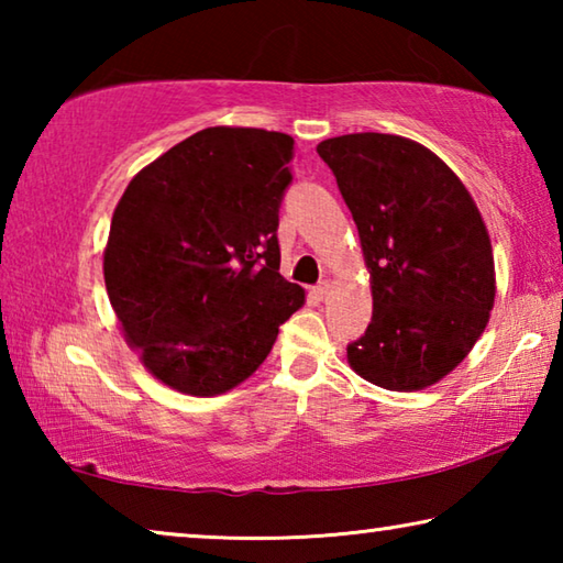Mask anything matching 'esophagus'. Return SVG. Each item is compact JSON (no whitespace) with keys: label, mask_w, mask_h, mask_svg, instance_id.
<instances>
[{"label":"esophagus","mask_w":563,"mask_h":563,"mask_svg":"<svg viewBox=\"0 0 563 563\" xmlns=\"http://www.w3.org/2000/svg\"><path fill=\"white\" fill-rule=\"evenodd\" d=\"M330 288H332L330 280H322V283L318 285V288H316V295H318L320 300H322V298H328V295H330Z\"/></svg>","instance_id":"1"}]
</instances>
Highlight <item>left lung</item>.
Wrapping results in <instances>:
<instances>
[{
    "label": "left lung",
    "mask_w": 563,
    "mask_h": 563,
    "mask_svg": "<svg viewBox=\"0 0 563 563\" xmlns=\"http://www.w3.org/2000/svg\"><path fill=\"white\" fill-rule=\"evenodd\" d=\"M357 225L373 320L347 345L355 373L393 393L450 375L482 338L497 295L489 231L454 170L393 133L320 141Z\"/></svg>",
    "instance_id": "1"
}]
</instances>
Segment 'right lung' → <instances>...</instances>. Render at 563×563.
Masks as SVG:
<instances>
[{
  "label": "right lung",
  "instance_id": "1",
  "mask_svg": "<svg viewBox=\"0 0 563 563\" xmlns=\"http://www.w3.org/2000/svg\"><path fill=\"white\" fill-rule=\"evenodd\" d=\"M292 136L211 126L141 168L103 247L111 308L158 383L216 397L263 365L305 290L278 273Z\"/></svg>",
  "mask_w": 563,
  "mask_h": 563
}]
</instances>
